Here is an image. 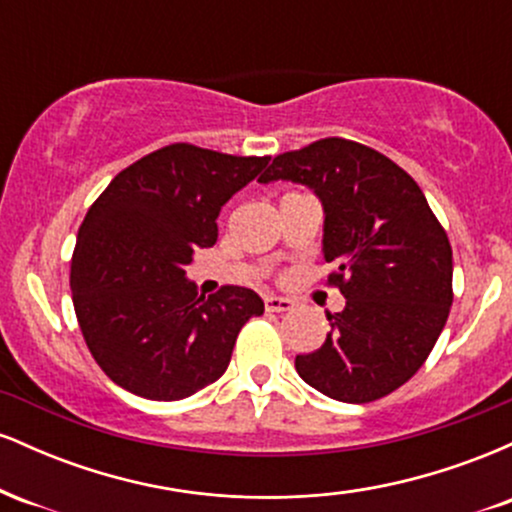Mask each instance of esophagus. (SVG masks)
<instances>
[{"instance_id":"1","label":"esophagus","mask_w":512,"mask_h":512,"mask_svg":"<svg viewBox=\"0 0 512 512\" xmlns=\"http://www.w3.org/2000/svg\"><path fill=\"white\" fill-rule=\"evenodd\" d=\"M293 308L291 298H281V296H264V310L267 313H286V310Z\"/></svg>"}]
</instances>
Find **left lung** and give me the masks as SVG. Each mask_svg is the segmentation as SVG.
<instances>
[{"instance_id": "1", "label": "left lung", "mask_w": 512, "mask_h": 512, "mask_svg": "<svg viewBox=\"0 0 512 512\" xmlns=\"http://www.w3.org/2000/svg\"><path fill=\"white\" fill-rule=\"evenodd\" d=\"M303 182L325 207L327 284L346 298L330 334L296 356L298 375L337 402L390 395L426 363L452 305V248L407 170L366 144L317 139L274 156L260 182Z\"/></svg>"}]
</instances>
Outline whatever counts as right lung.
<instances>
[{
    "label": "right lung",
    "instance_id": "obj_1",
    "mask_svg": "<svg viewBox=\"0 0 512 512\" xmlns=\"http://www.w3.org/2000/svg\"><path fill=\"white\" fill-rule=\"evenodd\" d=\"M267 161L168 144L120 170L86 211L69 286L88 351L115 385L173 402L226 373L264 303L243 286L197 296L185 267L216 243L221 207Z\"/></svg>",
    "mask_w": 512,
    "mask_h": 512
}]
</instances>
